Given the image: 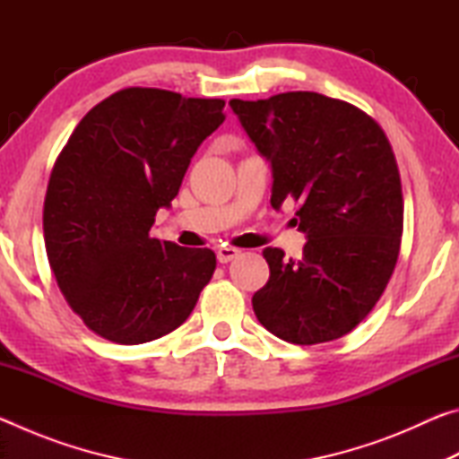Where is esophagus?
<instances>
[{"mask_svg": "<svg viewBox=\"0 0 459 459\" xmlns=\"http://www.w3.org/2000/svg\"><path fill=\"white\" fill-rule=\"evenodd\" d=\"M238 253H240L238 248L230 247V245H222V247L216 248V257H219V261H221V263H229V261H232V259L237 257Z\"/></svg>", "mask_w": 459, "mask_h": 459, "instance_id": "obj_1", "label": "esophagus"}]
</instances>
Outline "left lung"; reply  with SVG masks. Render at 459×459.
Wrapping results in <instances>:
<instances>
[{"label":"left lung","instance_id":"obj_1","mask_svg":"<svg viewBox=\"0 0 459 459\" xmlns=\"http://www.w3.org/2000/svg\"><path fill=\"white\" fill-rule=\"evenodd\" d=\"M229 105L269 161L271 206L298 202L301 259L267 248L269 281L253 295L257 320L291 344L356 328L383 295L403 232L399 168L385 131L354 105L320 92Z\"/></svg>","mask_w":459,"mask_h":459}]
</instances>
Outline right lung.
Segmentation results:
<instances>
[{
	"instance_id": "obj_1",
	"label": "right lung",
	"mask_w": 459,
	"mask_h": 459,
	"mask_svg": "<svg viewBox=\"0 0 459 459\" xmlns=\"http://www.w3.org/2000/svg\"><path fill=\"white\" fill-rule=\"evenodd\" d=\"M222 99L123 89L84 115L58 155L44 200L46 253L76 314L117 344L182 325L216 255L152 238L200 143L224 121Z\"/></svg>"
}]
</instances>
